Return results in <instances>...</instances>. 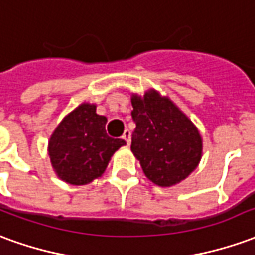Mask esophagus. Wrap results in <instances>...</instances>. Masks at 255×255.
<instances>
[{
    "instance_id": "1",
    "label": "esophagus",
    "mask_w": 255,
    "mask_h": 255,
    "mask_svg": "<svg viewBox=\"0 0 255 255\" xmlns=\"http://www.w3.org/2000/svg\"><path fill=\"white\" fill-rule=\"evenodd\" d=\"M122 139H124V140H126V143L129 144V142H131V132H129L128 129H126V131L123 132Z\"/></svg>"
}]
</instances>
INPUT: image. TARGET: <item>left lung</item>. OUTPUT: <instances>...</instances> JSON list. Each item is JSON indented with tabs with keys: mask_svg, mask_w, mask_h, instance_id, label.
Here are the masks:
<instances>
[{
	"mask_svg": "<svg viewBox=\"0 0 255 255\" xmlns=\"http://www.w3.org/2000/svg\"><path fill=\"white\" fill-rule=\"evenodd\" d=\"M131 151L150 182L172 187L187 179L202 158V136L184 112L160 91L132 93Z\"/></svg>",
	"mask_w": 255,
	"mask_h": 255,
	"instance_id": "left-lung-1",
	"label": "left lung"
}]
</instances>
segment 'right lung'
<instances>
[{"instance_id": "1", "label": "right lung", "mask_w": 255, "mask_h": 255, "mask_svg": "<svg viewBox=\"0 0 255 255\" xmlns=\"http://www.w3.org/2000/svg\"><path fill=\"white\" fill-rule=\"evenodd\" d=\"M95 111V104L82 102L58 123L49 139L53 169L68 184L86 186L102 176L112 155L126 144L108 136V119Z\"/></svg>"}]
</instances>
